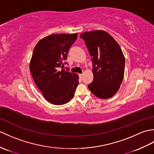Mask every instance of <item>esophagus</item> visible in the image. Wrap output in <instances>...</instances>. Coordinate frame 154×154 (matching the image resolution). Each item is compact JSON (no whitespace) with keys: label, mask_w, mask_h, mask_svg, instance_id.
Segmentation results:
<instances>
[{"label":"esophagus","mask_w":154,"mask_h":154,"mask_svg":"<svg viewBox=\"0 0 154 154\" xmlns=\"http://www.w3.org/2000/svg\"><path fill=\"white\" fill-rule=\"evenodd\" d=\"M79 77H80V78H82V77H83V74H79Z\"/></svg>","instance_id":"obj_1"}]
</instances>
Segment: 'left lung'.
<instances>
[{"label":"left lung","mask_w":154,"mask_h":154,"mask_svg":"<svg viewBox=\"0 0 154 154\" xmlns=\"http://www.w3.org/2000/svg\"><path fill=\"white\" fill-rule=\"evenodd\" d=\"M80 37L92 57L94 77L88 88L100 99L112 97L119 91L124 74L125 58L120 45L103 30L86 32Z\"/></svg>","instance_id":"obj_1"}]
</instances>
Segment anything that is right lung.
Segmentation results:
<instances>
[{"label": "right lung", "mask_w": 154, "mask_h": 154, "mask_svg": "<svg viewBox=\"0 0 154 154\" xmlns=\"http://www.w3.org/2000/svg\"><path fill=\"white\" fill-rule=\"evenodd\" d=\"M77 38V34H51L42 38L34 49L30 63L32 77L45 99L55 105L69 102L79 85L77 74L62 69Z\"/></svg>", "instance_id": "1"}]
</instances>
